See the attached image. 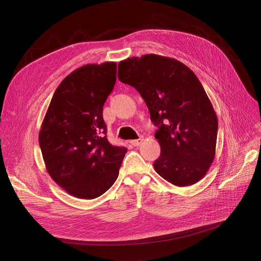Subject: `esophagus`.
Instances as JSON below:
<instances>
[{
    "label": "esophagus",
    "mask_w": 261,
    "mask_h": 261,
    "mask_svg": "<svg viewBox=\"0 0 261 261\" xmlns=\"http://www.w3.org/2000/svg\"><path fill=\"white\" fill-rule=\"evenodd\" d=\"M142 141H143V139H142V138H139V139H136V140H132L130 143H132L134 146H138V145L141 144Z\"/></svg>",
    "instance_id": "esophagus-1"
}]
</instances>
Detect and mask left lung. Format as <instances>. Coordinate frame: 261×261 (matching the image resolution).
<instances>
[{
	"instance_id": "obj_1",
	"label": "left lung",
	"mask_w": 261,
	"mask_h": 261,
	"mask_svg": "<svg viewBox=\"0 0 261 261\" xmlns=\"http://www.w3.org/2000/svg\"><path fill=\"white\" fill-rule=\"evenodd\" d=\"M118 77L140 93L158 126L155 171L178 187L201 180L215 159L218 118L193 71L174 58L147 54L120 61Z\"/></svg>"
}]
</instances>
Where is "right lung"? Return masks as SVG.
Returning <instances> with one entry per match:
<instances>
[{"mask_svg": "<svg viewBox=\"0 0 261 261\" xmlns=\"http://www.w3.org/2000/svg\"><path fill=\"white\" fill-rule=\"evenodd\" d=\"M114 61L88 64L60 83L39 132L46 171L72 196L92 200L114 185L127 150L106 138L103 106L116 84Z\"/></svg>", "mask_w": 261, "mask_h": 261, "instance_id": "add662e5", "label": "right lung"}]
</instances>
